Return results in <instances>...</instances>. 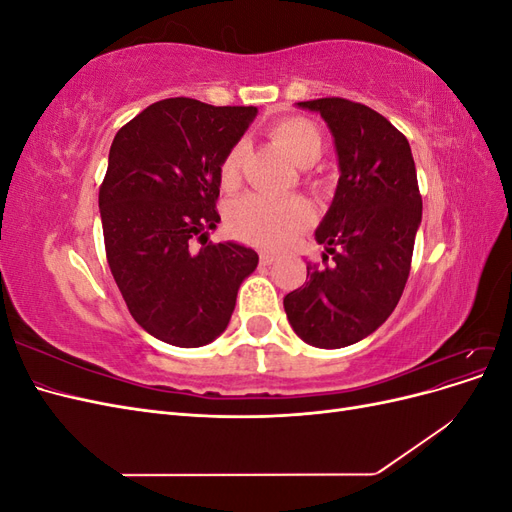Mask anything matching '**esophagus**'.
Segmentation results:
<instances>
[{
  "label": "esophagus",
  "mask_w": 512,
  "mask_h": 512,
  "mask_svg": "<svg viewBox=\"0 0 512 512\" xmlns=\"http://www.w3.org/2000/svg\"><path fill=\"white\" fill-rule=\"evenodd\" d=\"M273 262H275V256H273V254H269V252H262V254H260V265L269 267V265H273Z\"/></svg>",
  "instance_id": "34e87169"
}]
</instances>
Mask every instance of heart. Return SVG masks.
Instances as JSON below:
<instances>
[{
	"instance_id": "heart-1",
	"label": "heart",
	"mask_w": 512,
	"mask_h": 512,
	"mask_svg": "<svg viewBox=\"0 0 512 512\" xmlns=\"http://www.w3.org/2000/svg\"><path fill=\"white\" fill-rule=\"evenodd\" d=\"M273 141L280 145L292 162L299 166L314 164L324 147L322 132L307 117H284L269 130ZM245 145L235 143L222 160L220 177L224 185L239 179ZM312 207L303 198H271L265 194H247L230 205L228 228L239 239L262 245L282 247L312 222Z\"/></svg>"
}]
</instances>
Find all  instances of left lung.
Returning <instances> with one entry per match:
<instances>
[{"instance_id":"obj_1","label":"left lung","mask_w":512,"mask_h":512,"mask_svg":"<svg viewBox=\"0 0 512 512\" xmlns=\"http://www.w3.org/2000/svg\"><path fill=\"white\" fill-rule=\"evenodd\" d=\"M320 113L333 134L339 179L316 228L324 265L288 292L292 331L316 348H346L393 314L408 282L423 218L408 138L369 106L344 98L297 102Z\"/></svg>"}]
</instances>
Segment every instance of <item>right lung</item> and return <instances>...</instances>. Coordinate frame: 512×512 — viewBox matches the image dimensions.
<instances>
[{"label":"right lung","mask_w":512,"mask_h":512,"mask_svg":"<svg viewBox=\"0 0 512 512\" xmlns=\"http://www.w3.org/2000/svg\"><path fill=\"white\" fill-rule=\"evenodd\" d=\"M256 115V106L168 98L126 123L108 151L98 198L108 267L132 318L170 346L220 337L258 267L252 247L235 241L191 250L220 224V166Z\"/></svg>","instance_id":"right-lung-1"}]
</instances>
